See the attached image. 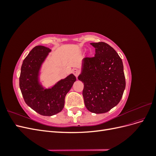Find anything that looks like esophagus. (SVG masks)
Returning a JSON list of instances; mask_svg holds the SVG:
<instances>
[{"label": "esophagus", "instance_id": "esophagus-1", "mask_svg": "<svg viewBox=\"0 0 156 156\" xmlns=\"http://www.w3.org/2000/svg\"><path fill=\"white\" fill-rule=\"evenodd\" d=\"M79 73V71L77 69L74 68V69H73V73L74 74V75H75V76L76 77L78 76Z\"/></svg>", "mask_w": 156, "mask_h": 156}]
</instances>
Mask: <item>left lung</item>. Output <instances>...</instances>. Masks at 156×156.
Masks as SVG:
<instances>
[{
	"label": "left lung",
	"instance_id": "8db88e82",
	"mask_svg": "<svg viewBox=\"0 0 156 156\" xmlns=\"http://www.w3.org/2000/svg\"><path fill=\"white\" fill-rule=\"evenodd\" d=\"M95 48L93 57L83 60L78 79L84 83L83 96L87 109L105 113L118 105L126 88L123 63L116 51L105 42L90 44Z\"/></svg>",
	"mask_w": 156,
	"mask_h": 156
}]
</instances>
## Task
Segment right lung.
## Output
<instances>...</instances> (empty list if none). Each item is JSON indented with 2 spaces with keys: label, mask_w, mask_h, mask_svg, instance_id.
Here are the masks:
<instances>
[{
  "label": "right lung",
  "mask_w": 156,
  "mask_h": 156,
  "mask_svg": "<svg viewBox=\"0 0 156 156\" xmlns=\"http://www.w3.org/2000/svg\"><path fill=\"white\" fill-rule=\"evenodd\" d=\"M51 51L49 48L42 45L33 48L23 60L20 77V87L27 105L40 115L48 116L63 109L66 95L76 81L72 73L51 88H45L41 85L40 71Z\"/></svg>",
  "instance_id": "right-lung-1"
}]
</instances>
